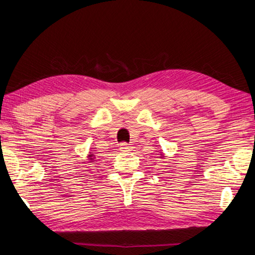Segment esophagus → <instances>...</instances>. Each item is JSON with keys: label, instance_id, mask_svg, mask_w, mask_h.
<instances>
[{"label": "esophagus", "instance_id": "34e87169", "mask_svg": "<svg viewBox=\"0 0 255 255\" xmlns=\"http://www.w3.org/2000/svg\"><path fill=\"white\" fill-rule=\"evenodd\" d=\"M119 149L122 150V151H128V150L131 149V146L129 145V143H127V142H122V143H120Z\"/></svg>", "mask_w": 255, "mask_h": 255}]
</instances>
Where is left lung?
<instances>
[{
    "instance_id": "obj_1",
    "label": "left lung",
    "mask_w": 255,
    "mask_h": 255,
    "mask_svg": "<svg viewBox=\"0 0 255 255\" xmlns=\"http://www.w3.org/2000/svg\"><path fill=\"white\" fill-rule=\"evenodd\" d=\"M160 157H164V156H163V154H161V156H160Z\"/></svg>"
}]
</instances>
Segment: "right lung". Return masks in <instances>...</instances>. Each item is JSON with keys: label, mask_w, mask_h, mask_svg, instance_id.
<instances>
[{"label": "right lung", "mask_w": 255, "mask_h": 255, "mask_svg": "<svg viewBox=\"0 0 255 255\" xmlns=\"http://www.w3.org/2000/svg\"><path fill=\"white\" fill-rule=\"evenodd\" d=\"M88 158H89V160H90V161L94 160V159H95V156H94V154H92V152H90V154L88 155Z\"/></svg>", "instance_id": "right-lung-1"}]
</instances>
